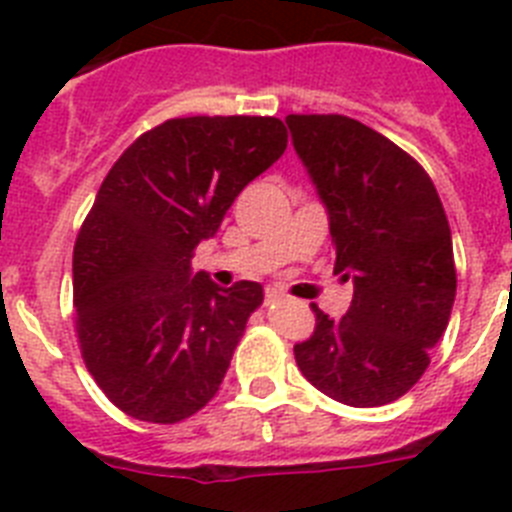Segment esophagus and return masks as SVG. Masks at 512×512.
<instances>
[{"instance_id": "obj_1", "label": "esophagus", "mask_w": 512, "mask_h": 512, "mask_svg": "<svg viewBox=\"0 0 512 512\" xmlns=\"http://www.w3.org/2000/svg\"><path fill=\"white\" fill-rule=\"evenodd\" d=\"M266 302H277V300H282V292H279V289H274V287H269L266 289Z\"/></svg>"}]
</instances>
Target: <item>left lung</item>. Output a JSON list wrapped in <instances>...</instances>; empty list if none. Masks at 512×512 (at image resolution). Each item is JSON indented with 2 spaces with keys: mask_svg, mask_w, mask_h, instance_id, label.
Returning <instances> with one entry per match:
<instances>
[{
  "mask_svg": "<svg viewBox=\"0 0 512 512\" xmlns=\"http://www.w3.org/2000/svg\"><path fill=\"white\" fill-rule=\"evenodd\" d=\"M330 215L336 271L354 279L341 320L318 305L295 343L300 372L351 408L395 402L423 377L456 297L451 228L423 166L346 115H287Z\"/></svg>",
  "mask_w": 512,
  "mask_h": 512,
  "instance_id": "1",
  "label": "left lung"
}]
</instances>
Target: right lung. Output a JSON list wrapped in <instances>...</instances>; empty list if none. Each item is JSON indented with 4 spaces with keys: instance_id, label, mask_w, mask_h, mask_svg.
Returning a JSON list of instances; mask_svg holds the SVG:
<instances>
[{
    "instance_id": "right-lung-1",
    "label": "right lung",
    "mask_w": 512,
    "mask_h": 512,
    "mask_svg": "<svg viewBox=\"0 0 512 512\" xmlns=\"http://www.w3.org/2000/svg\"><path fill=\"white\" fill-rule=\"evenodd\" d=\"M284 148L279 117H174L104 176L74 246L76 338L99 390L130 418L179 423L220 390L264 289L217 287L189 261Z\"/></svg>"
}]
</instances>
